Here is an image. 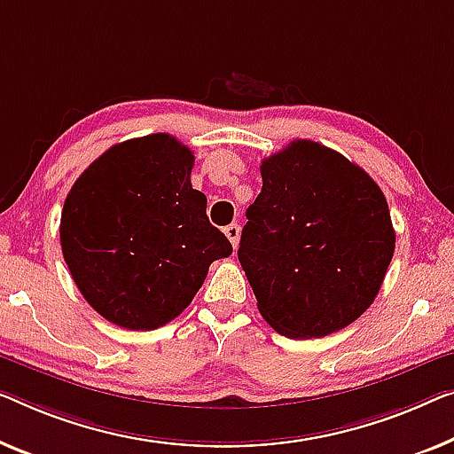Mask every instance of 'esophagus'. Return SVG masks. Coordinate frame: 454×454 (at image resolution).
Returning <instances> with one entry per match:
<instances>
[{"instance_id":"34e87169","label":"esophagus","mask_w":454,"mask_h":454,"mask_svg":"<svg viewBox=\"0 0 454 454\" xmlns=\"http://www.w3.org/2000/svg\"><path fill=\"white\" fill-rule=\"evenodd\" d=\"M224 234L228 236V240L232 242L234 248L239 247V240H240V226H239V224H230V226L224 230Z\"/></svg>"}]
</instances>
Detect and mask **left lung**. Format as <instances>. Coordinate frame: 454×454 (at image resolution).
Returning <instances> with one entry per match:
<instances>
[{
	"label": "left lung",
	"instance_id": "1",
	"mask_svg": "<svg viewBox=\"0 0 454 454\" xmlns=\"http://www.w3.org/2000/svg\"><path fill=\"white\" fill-rule=\"evenodd\" d=\"M261 177L239 247L261 316L287 338L347 328L373 303L395 250L383 192L314 140L270 154Z\"/></svg>",
	"mask_w": 454,
	"mask_h": 454
}]
</instances>
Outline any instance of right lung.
<instances>
[{
	"mask_svg": "<svg viewBox=\"0 0 454 454\" xmlns=\"http://www.w3.org/2000/svg\"><path fill=\"white\" fill-rule=\"evenodd\" d=\"M193 153L168 134L132 138L81 173L60 215L73 281L107 322L154 330L177 317L232 245L192 187Z\"/></svg>",
	"mask_w": 454,
	"mask_h": 454,
	"instance_id": "1",
	"label": "right lung"
}]
</instances>
